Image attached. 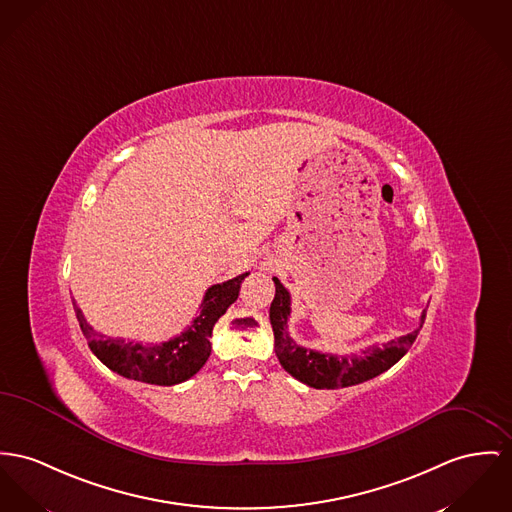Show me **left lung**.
<instances>
[{
	"label": "left lung",
	"mask_w": 512,
	"mask_h": 512,
	"mask_svg": "<svg viewBox=\"0 0 512 512\" xmlns=\"http://www.w3.org/2000/svg\"><path fill=\"white\" fill-rule=\"evenodd\" d=\"M273 283H275V297L270 307V322H272L273 338H275V355L281 367L289 375L295 376L297 380L305 382L312 388H326V390L345 388V386L361 384L388 371L408 353L411 343L415 341L425 322V310H423L421 324L417 330L409 332L398 340L382 343V347L373 345L369 349H363L359 355L341 357L332 353H320L314 349H307L303 345H297V341L289 336L287 320L291 314V295L277 277H273Z\"/></svg>",
	"instance_id": "1"
}]
</instances>
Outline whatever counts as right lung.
Segmentation results:
<instances>
[{"instance_id": "1", "label": "right lung", "mask_w": 512, "mask_h": 512, "mask_svg": "<svg viewBox=\"0 0 512 512\" xmlns=\"http://www.w3.org/2000/svg\"><path fill=\"white\" fill-rule=\"evenodd\" d=\"M246 275L248 272L229 281L211 285L205 291L204 303L200 307L202 310L192 320V324L176 338L155 345H141L122 338H106L87 324L75 301L73 308L91 351L110 371L147 384L172 386L192 378L204 367L211 353L209 338L213 326L227 312V308L237 301L240 283Z\"/></svg>"}]
</instances>
